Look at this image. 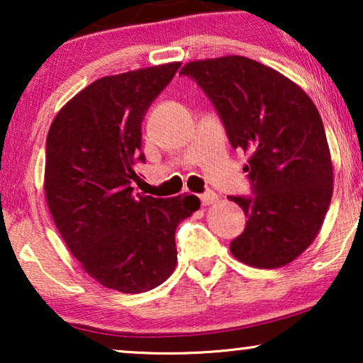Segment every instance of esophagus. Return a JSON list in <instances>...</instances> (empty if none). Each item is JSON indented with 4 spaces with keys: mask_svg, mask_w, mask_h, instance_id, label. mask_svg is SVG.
I'll list each match as a JSON object with an SVG mask.
<instances>
[{
    "mask_svg": "<svg viewBox=\"0 0 363 363\" xmlns=\"http://www.w3.org/2000/svg\"><path fill=\"white\" fill-rule=\"evenodd\" d=\"M216 200H218V195H216L215 191H211V190H208V191L201 193V195H200V201H201L203 206L213 205V203H215Z\"/></svg>",
    "mask_w": 363,
    "mask_h": 363,
    "instance_id": "obj_1",
    "label": "esophagus"
}]
</instances>
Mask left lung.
<instances>
[{"mask_svg":"<svg viewBox=\"0 0 363 363\" xmlns=\"http://www.w3.org/2000/svg\"><path fill=\"white\" fill-rule=\"evenodd\" d=\"M195 81L216 108L233 148L250 155V196H228L247 216L230 250L252 267L289 264L319 233L332 198V162L319 111L299 86L242 56L193 61Z\"/></svg>","mask_w":363,"mask_h":363,"instance_id":"obj_1","label":"left lung"}]
</instances>
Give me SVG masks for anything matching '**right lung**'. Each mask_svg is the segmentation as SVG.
Masks as SVG:
<instances>
[{"instance_id":"1","label":"right lung","mask_w":363,"mask_h":363,"mask_svg":"<svg viewBox=\"0 0 363 363\" xmlns=\"http://www.w3.org/2000/svg\"><path fill=\"white\" fill-rule=\"evenodd\" d=\"M180 62L102 77L64 106L46 140L44 191L62 240L99 284L138 294L177 266L178 223L200 208L195 195H133L145 163L142 122Z\"/></svg>"}]
</instances>
